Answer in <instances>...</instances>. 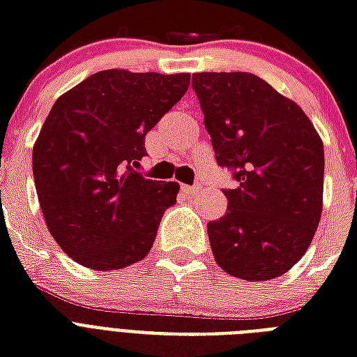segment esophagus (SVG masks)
Listing matches in <instances>:
<instances>
[{
  "label": "esophagus",
  "mask_w": 357,
  "mask_h": 357,
  "mask_svg": "<svg viewBox=\"0 0 357 357\" xmlns=\"http://www.w3.org/2000/svg\"><path fill=\"white\" fill-rule=\"evenodd\" d=\"M196 189H198L196 185H181V190H183L185 195H190V192H195Z\"/></svg>",
  "instance_id": "esophagus-1"
}]
</instances>
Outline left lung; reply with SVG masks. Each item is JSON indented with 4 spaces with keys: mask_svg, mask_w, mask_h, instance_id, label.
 Masks as SVG:
<instances>
[{
    "mask_svg": "<svg viewBox=\"0 0 357 357\" xmlns=\"http://www.w3.org/2000/svg\"><path fill=\"white\" fill-rule=\"evenodd\" d=\"M215 157L231 170L228 211L207 224L213 255L241 280L282 276L313 241L322 213L324 148L305 113L246 72L192 75Z\"/></svg>",
    "mask_w": 357,
    "mask_h": 357,
    "instance_id": "1",
    "label": "left lung"
}]
</instances>
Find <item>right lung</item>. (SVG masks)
I'll return each mask as SVG.
<instances>
[{
	"label": "right lung",
	"instance_id": "1",
	"mask_svg": "<svg viewBox=\"0 0 357 357\" xmlns=\"http://www.w3.org/2000/svg\"><path fill=\"white\" fill-rule=\"evenodd\" d=\"M189 83V74L103 70L53 103L33 176L50 234L79 265L116 271L150 252L179 185L139 172L144 137Z\"/></svg>",
	"mask_w": 357,
	"mask_h": 357
}]
</instances>
